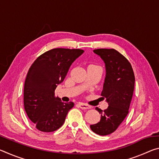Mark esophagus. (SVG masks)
Returning a JSON list of instances; mask_svg holds the SVG:
<instances>
[{
	"instance_id": "34e87169",
	"label": "esophagus",
	"mask_w": 159,
	"mask_h": 159,
	"mask_svg": "<svg viewBox=\"0 0 159 159\" xmlns=\"http://www.w3.org/2000/svg\"><path fill=\"white\" fill-rule=\"evenodd\" d=\"M78 106H79L80 109H89L91 108V107L88 105V104H84V103H81V102H79V104H78Z\"/></svg>"
}]
</instances>
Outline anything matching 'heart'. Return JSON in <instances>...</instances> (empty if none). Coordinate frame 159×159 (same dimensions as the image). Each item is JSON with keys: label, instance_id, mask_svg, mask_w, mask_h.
Instances as JSON below:
<instances>
[{"label": "heart", "instance_id": "b5f03b06", "mask_svg": "<svg viewBox=\"0 0 159 159\" xmlns=\"http://www.w3.org/2000/svg\"><path fill=\"white\" fill-rule=\"evenodd\" d=\"M93 66H97L96 65H94V64H90V65H89L88 66V68H90V67H93Z\"/></svg>", "mask_w": 159, "mask_h": 159}]
</instances>
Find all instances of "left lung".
<instances>
[{
	"instance_id": "1",
	"label": "left lung",
	"mask_w": 159,
	"mask_h": 159,
	"mask_svg": "<svg viewBox=\"0 0 159 159\" xmlns=\"http://www.w3.org/2000/svg\"><path fill=\"white\" fill-rule=\"evenodd\" d=\"M93 52L105 63L106 77L101 95L106 98L109 107L104 111L96 107L101 119L90 127L96 134L107 135L114 133L127 116L135 79L130 63L117 50L102 48Z\"/></svg>"
}]
</instances>
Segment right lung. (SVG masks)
<instances>
[{
	"label": "right lung",
	"mask_w": 159,
	"mask_h": 159,
	"mask_svg": "<svg viewBox=\"0 0 159 159\" xmlns=\"http://www.w3.org/2000/svg\"><path fill=\"white\" fill-rule=\"evenodd\" d=\"M83 52L80 49L54 48L40 55L31 66L24 88V106L39 130L50 133L64 124L74 104L64 103L55 98V90Z\"/></svg>",
	"instance_id": "add662e5"
}]
</instances>
